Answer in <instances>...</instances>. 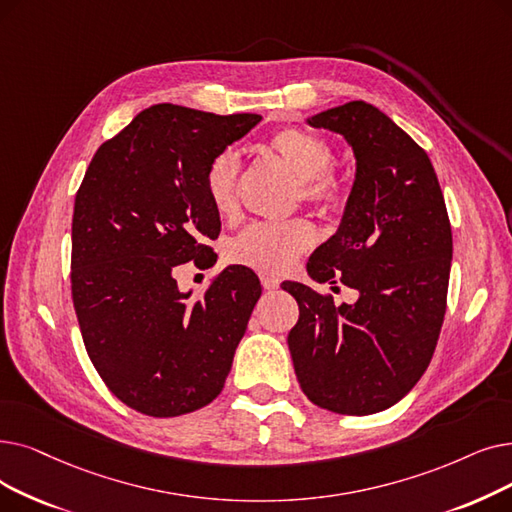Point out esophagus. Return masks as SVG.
Wrapping results in <instances>:
<instances>
[{"label": "esophagus", "instance_id": "esophagus-1", "mask_svg": "<svg viewBox=\"0 0 512 512\" xmlns=\"http://www.w3.org/2000/svg\"><path fill=\"white\" fill-rule=\"evenodd\" d=\"M261 284H263L265 291H274V288L280 286V280L274 278V276H261Z\"/></svg>", "mask_w": 512, "mask_h": 512}]
</instances>
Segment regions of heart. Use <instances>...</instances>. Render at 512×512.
Masks as SVG:
<instances>
[{
  "label": "heart",
  "instance_id": "heart-1",
  "mask_svg": "<svg viewBox=\"0 0 512 512\" xmlns=\"http://www.w3.org/2000/svg\"><path fill=\"white\" fill-rule=\"evenodd\" d=\"M265 152L297 175V194L305 203L322 209L337 207L345 186L339 173L330 169L332 148L314 133L284 127L265 142ZM240 165L232 152H221L205 171V194L213 211L228 219L238 209ZM316 240V232L305 219L282 224H253L228 242L226 255L232 263L244 265L263 276H282L293 268L301 253Z\"/></svg>",
  "mask_w": 512,
  "mask_h": 512
}]
</instances>
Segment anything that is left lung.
I'll list each match as a JSON object with an SVG mask.
<instances>
[{"label":"left lung","instance_id":"obj_1","mask_svg":"<svg viewBox=\"0 0 512 512\" xmlns=\"http://www.w3.org/2000/svg\"><path fill=\"white\" fill-rule=\"evenodd\" d=\"M343 133L355 182L339 232L314 251L307 274L360 293L353 305L299 282L288 349L316 406L366 416L397 404L425 374L448 303L452 226L427 152L379 108L353 100L307 121Z\"/></svg>","mask_w":512,"mask_h":512}]
</instances>
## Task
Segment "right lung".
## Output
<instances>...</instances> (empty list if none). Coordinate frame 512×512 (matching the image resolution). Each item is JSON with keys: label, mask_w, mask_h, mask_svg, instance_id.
<instances>
[{"label": "right lung", "mask_w": 512, "mask_h": 512, "mask_svg": "<svg viewBox=\"0 0 512 512\" xmlns=\"http://www.w3.org/2000/svg\"><path fill=\"white\" fill-rule=\"evenodd\" d=\"M259 115L150 106L106 140L75 196L71 293L87 355L115 397L154 418L211 404L261 297L242 265L188 301L175 272L215 257L205 171Z\"/></svg>", "instance_id": "add662e5"}]
</instances>
